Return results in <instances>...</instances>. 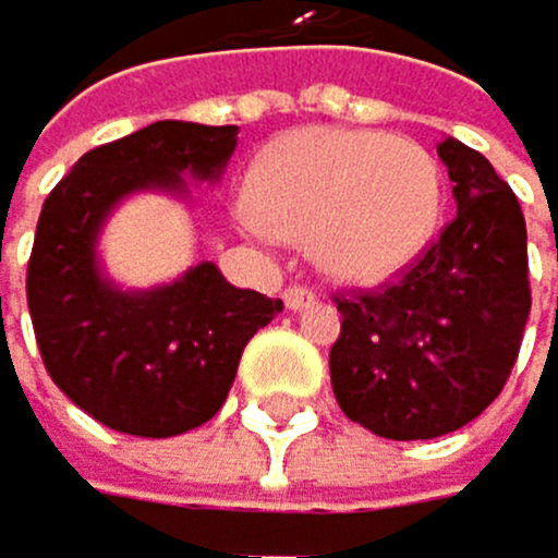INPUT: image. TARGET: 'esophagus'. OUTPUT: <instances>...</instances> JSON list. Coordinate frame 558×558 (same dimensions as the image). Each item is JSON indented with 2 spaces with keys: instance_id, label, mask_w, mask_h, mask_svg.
<instances>
[{
  "instance_id": "1",
  "label": "esophagus",
  "mask_w": 558,
  "mask_h": 558,
  "mask_svg": "<svg viewBox=\"0 0 558 558\" xmlns=\"http://www.w3.org/2000/svg\"><path fill=\"white\" fill-rule=\"evenodd\" d=\"M312 302H316V294H312L308 288H299V284H294V288L284 291V305H288L291 312H302V308H308Z\"/></svg>"
}]
</instances>
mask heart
I'll return each instance as SVG.
<instances>
[{"mask_svg":"<svg viewBox=\"0 0 558 558\" xmlns=\"http://www.w3.org/2000/svg\"><path fill=\"white\" fill-rule=\"evenodd\" d=\"M445 215V173L424 145L367 128H302L253 166L235 204L259 242H305L329 281L375 288L410 270Z\"/></svg>","mask_w":558,"mask_h":558,"instance_id":"1","label":"heart"}]
</instances>
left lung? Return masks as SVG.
Segmentation results:
<instances>
[{
	"mask_svg": "<svg viewBox=\"0 0 558 558\" xmlns=\"http://www.w3.org/2000/svg\"><path fill=\"white\" fill-rule=\"evenodd\" d=\"M437 156L454 183V221L399 284L337 299L333 396L389 441H430L480 416L500 396L532 312L518 197L458 138Z\"/></svg>",
	"mask_w": 558,
	"mask_h": 558,
	"instance_id": "obj_1",
	"label": "left lung"
}]
</instances>
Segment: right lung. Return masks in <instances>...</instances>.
<instances>
[{
	"mask_svg": "<svg viewBox=\"0 0 558 558\" xmlns=\"http://www.w3.org/2000/svg\"><path fill=\"white\" fill-rule=\"evenodd\" d=\"M239 128L156 121L86 151L44 201L26 305L48 375L78 410L134 437H177L221 410L239 357L281 299L235 288L211 259L151 288L113 281L100 239L124 201L215 186Z\"/></svg>",
	"mask_w": 558,
	"mask_h": 558,
	"instance_id": "obj_1",
	"label": "right lung"
}]
</instances>
